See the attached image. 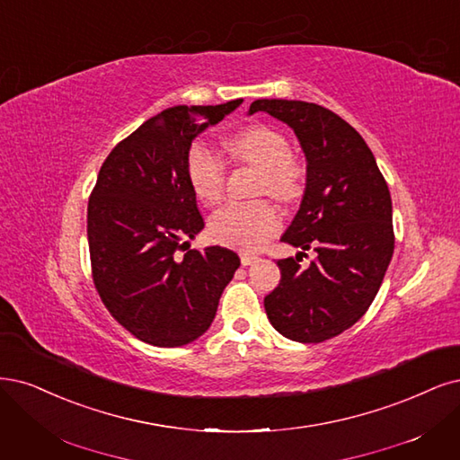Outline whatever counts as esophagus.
Wrapping results in <instances>:
<instances>
[{
  "mask_svg": "<svg viewBox=\"0 0 460 460\" xmlns=\"http://www.w3.org/2000/svg\"><path fill=\"white\" fill-rule=\"evenodd\" d=\"M259 257L255 255V252H251V251H240V261H242V264L243 266H249L251 262H255Z\"/></svg>",
  "mask_w": 460,
  "mask_h": 460,
  "instance_id": "obj_1",
  "label": "esophagus"
}]
</instances>
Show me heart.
Instances as JSON below:
<instances>
[{"label":"heart","mask_w":460,"mask_h":460,"mask_svg":"<svg viewBox=\"0 0 460 460\" xmlns=\"http://www.w3.org/2000/svg\"><path fill=\"white\" fill-rule=\"evenodd\" d=\"M230 150L261 169V194H270L279 201H293L303 190L305 171L291 155L289 140L268 125H249L228 140ZM186 175L194 194L205 203H218L225 194L226 167L209 146L194 142L186 155ZM279 226V213L270 201H232L218 209L209 223L213 240L259 249L270 240Z\"/></svg>","instance_id":"obj_1"}]
</instances>
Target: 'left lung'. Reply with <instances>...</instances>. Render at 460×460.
Returning a JSON list of instances; mask_svg holds the SVG:
<instances>
[{
	"label": "left lung",
	"instance_id": "8db88e82",
	"mask_svg": "<svg viewBox=\"0 0 460 460\" xmlns=\"http://www.w3.org/2000/svg\"><path fill=\"white\" fill-rule=\"evenodd\" d=\"M255 112L288 123L306 155L305 196L281 242L318 252L308 268L278 261L281 279L264 296L266 315L283 337L323 342L367 312L385 279L394 252L390 190L366 140L331 110L261 99L249 106Z\"/></svg>",
	"mask_w": 460,
	"mask_h": 460
}]
</instances>
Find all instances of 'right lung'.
<instances>
[{
  "mask_svg": "<svg viewBox=\"0 0 460 460\" xmlns=\"http://www.w3.org/2000/svg\"><path fill=\"white\" fill-rule=\"evenodd\" d=\"M242 104L172 106L104 160L87 205L93 281L114 320L152 346H182L215 320L240 268L226 247L188 249L205 226L186 175L192 140Z\"/></svg>",
  "mask_w": 460,
  "mask_h": 460,
  "instance_id": "add662e5",
  "label": "right lung"
}]
</instances>
